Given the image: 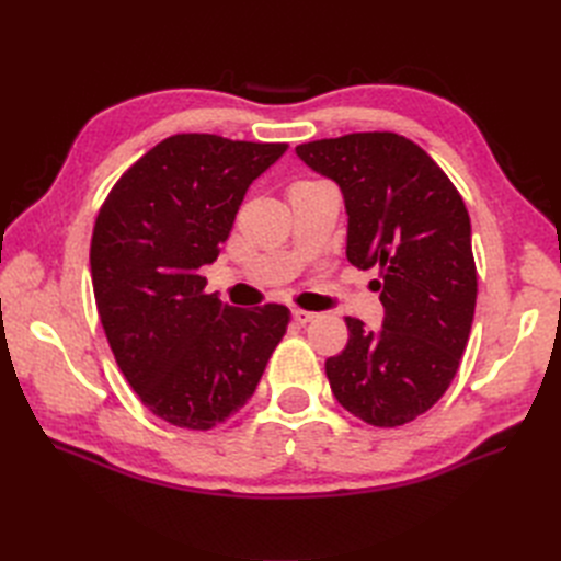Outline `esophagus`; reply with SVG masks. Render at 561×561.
<instances>
[{"label":"esophagus","mask_w":561,"mask_h":561,"mask_svg":"<svg viewBox=\"0 0 561 561\" xmlns=\"http://www.w3.org/2000/svg\"><path fill=\"white\" fill-rule=\"evenodd\" d=\"M316 318V313L311 311H304V309H293V320L297 322V325H307V322H311Z\"/></svg>","instance_id":"34e87169"}]
</instances>
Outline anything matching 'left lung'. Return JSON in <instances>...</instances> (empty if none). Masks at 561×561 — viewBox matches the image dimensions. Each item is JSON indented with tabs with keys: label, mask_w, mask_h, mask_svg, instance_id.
I'll return each instance as SVG.
<instances>
[{
	"label": "left lung",
	"mask_w": 561,
	"mask_h": 561,
	"mask_svg": "<svg viewBox=\"0 0 561 561\" xmlns=\"http://www.w3.org/2000/svg\"><path fill=\"white\" fill-rule=\"evenodd\" d=\"M295 151L342 190L348 262L379 268L383 325L371 332L346 318L348 344L325 360L330 388L369 426H404L445 396L470 336L478 271L466 203L398 133H351Z\"/></svg>",
	"instance_id": "obj_1"
}]
</instances>
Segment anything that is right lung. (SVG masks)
<instances>
[{
	"label": "right lung",
	"instance_id": "obj_1",
	"mask_svg": "<svg viewBox=\"0 0 561 561\" xmlns=\"http://www.w3.org/2000/svg\"><path fill=\"white\" fill-rule=\"evenodd\" d=\"M285 142L171 135L118 178L98 213L91 276L118 369L151 414L210 431L252 398L290 311L233 309L198 271L229 239L252 180Z\"/></svg>",
	"mask_w": 561,
	"mask_h": 561
}]
</instances>
